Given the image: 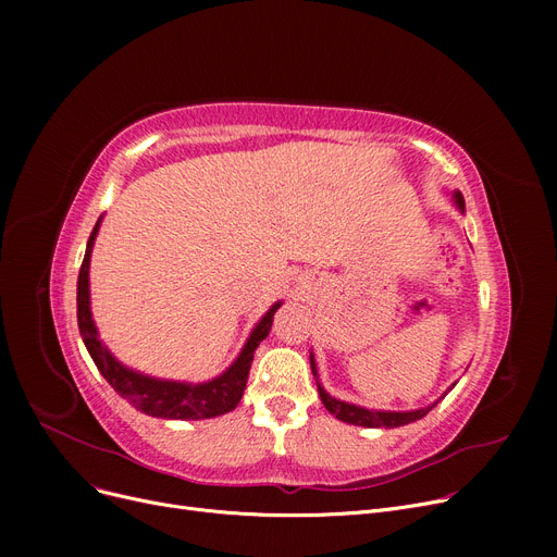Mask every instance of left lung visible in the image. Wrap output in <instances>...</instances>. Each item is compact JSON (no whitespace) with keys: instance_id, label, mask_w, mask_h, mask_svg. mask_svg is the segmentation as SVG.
<instances>
[{"instance_id":"1","label":"left lung","mask_w":557,"mask_h":557,"mask_svg":"<svg viewBox=\"0 0 557 557\" xmlns=\"http://www.w3.org/2000/svg\"><path fill=\"white\" fill-rule=\"evenodd\" d=\"M454 198H456L458 208L465 210L462 194L456 191ZM311 372H313V376H318L313 357H311ZM315 382H318V379H315ZM318 393H320V399H323L325 408H327V411H330L334 418H338L341 422H347V424H359V426H370V429H376V426L393 429V426L411 424V422L424 418V416L431 411V408L435 406V404H431V406H426V408H420V411H406V413H395V411H368V408H361V406H355V404H345V401H338V399L330 397L323 388H320V384H318Z\"/></svg>"}]
</instances>
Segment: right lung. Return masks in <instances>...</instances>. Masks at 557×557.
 I'll use <instances>...</instances> for the list:
<instances>
[{"mask_svg": "<svg viewBox=\"0 0 557 557\" xmlns=\"http://www.w3.org/2000/svg\"><path fill=\"white\" fill-rule=\"evenodd\" d=\"M99 232V221L87 239L85 257L78 271V284H76V318H78V330L83 336V343L90 352L95 366L103 374L106 382L120 393L128 404H133L137 411L153 416V418H169V420H205V418H216L227 411H232L234 406L239 404L246 382H248V372L252 366V355L257 345L269 336L271 325H273V315L280 309V302L269 309V313L263 315L257 327L252 330L246 347L242 349L239 359L230 366L227 372L221 376L212 379L208 384H178V382H160V379L144 376L139 372H133L124 368L120 361H116L108 349L101 345L97 336V327L92 323V313H90V288H87V271H90V252L92 244Z\"/></svg>", "mask_w": 557, "mask_h": 557, "instance_id": "obj_1", "label": "right lung"}]
</instances>
